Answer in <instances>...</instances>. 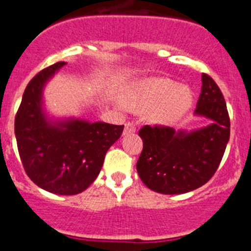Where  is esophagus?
<instances>
[{
  "mask_svg": "<svg viewBox=\"0 0 251 251\" xmlns=\"http://www.w3.org/2000/svg\"><path fill=\"white\" fill-rule=\"evenodd\" d=\"M135 131H136V127L134 126V124H131V123L125 124V128H124V135L134 134Z\"/></svg>",
  "mask_w": 251,
  "mask_h": 251,
  "instance_id": "obj_1",
  "label": "esophagus"
}]
</instances>
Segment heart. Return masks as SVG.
Returning a JSON list of instances; mask_svg holds the SVG:
<instances>
[{
    "instance_id": "1",
    "label": "heart",
    "mask_w": 251,
    "mask_h": 251,
    "mask_svg": "<svg viewBox=\"0 0 251 251\" xmlns=\"http://www.w3.org/2000/svg\"><path fill=\"white\" fill-rule=\"evenodd\" d=\"M193 105V92L169 78L139 81L119 101L121 110H148L146 119L155 125H171L180 120Z\"/></svg>"
}]
</instances>
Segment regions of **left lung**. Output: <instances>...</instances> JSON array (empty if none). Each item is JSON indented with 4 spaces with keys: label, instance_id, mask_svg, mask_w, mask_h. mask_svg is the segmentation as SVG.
Returning <instances> with one entry per match:
<instances>
[{
    "label": "left lung",
    "instance_id": "left-lung-1",
    "mask_svg": "<svg viewBox=\"0 0 251 251\" xmlns=\"http://www.w3.org/2000/svg\"><path fill=\"white\" fill-rule=\"evenodd\" d=\"M201 82L194 115L207 119L206 126L190 131L144 126L139 131L144 149L136 169L152 191L189 193L206 184L218 170L230 137L229 114L215 81L202 74Z\"/></svg>",
    "mask_w": 251,
    "mask_h": 251
}]
</instances>
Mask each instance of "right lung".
I'll use <instances>...</instances> for the list:
<instances>
[{
    "mask_svg": "<svg viewBox=\"0 0 251 251\" xmlns=\"http://www.w3.org/2000/svg\"><path fill=\"white\" fill-rule=\"evenodd\" d=\"M66 62L38 72L28 82L15 119L20 157L31 180L49 193L76 195L95 181L105 155L124 126L77 117H56L45 107L44 90Z\"/></svg>",
    "mask_w": 251,
    "mask_h": 251,
    "instance_id": "add662e5",
    "label": "right lung"
}]
</instances>
